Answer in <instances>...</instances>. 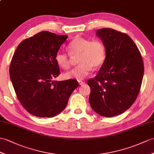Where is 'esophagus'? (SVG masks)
Instances as JSON below:
<instances>
[{"label":"esophagus","instance_id":"esophagus-1","mask_svg":"<svg viewBox=\"0 0 154 154\" xmlns=\"http://www.w3.org/2000/svg\"><path fill=\"white\" fill-rule=\"evenodd\" d=\"M78 82H79V84L80 85H82L85 83V82L83 81H78Z\"/></svg>","mask_w":154,"mask_h":154}]
</instances>
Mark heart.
<instances>
[{
	"instance_id": "b5f03b06",
	"label": "heart",
	"mask_w": 154,
	"mask_h": 154,
	"mask_svg": "<svg viewBox=\"0 0 154 154\" xmlns=\"http://www.w3.org/2000/svg\"><path fill=\"white\" fill-rule=\"evenodd\" d=\"M71 55H78L79 64L73 69L65 73L63 77L66 79H74L83 80L90 74L93 67L101 66L106 57L105 46L99 40L91 41L82 37H76L71 41L67 47ZM55 60L62 69H67L70 66L69 57L66 54L58 52Z\"/></svg>"
}]
</instances>
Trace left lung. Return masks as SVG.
Wrapping results in <instances>:
<instances>
[{"mask_svg":"<svg viewBox=\"0 0 154 154\" xmlns=\"http://www.w3.org/2000/svg\"><path fill=\"white\" fill-rule=\"evenodd\" d=\"M106 49V58L98 75L87 81L91 88L89 103L103 117L123 113L133 105L140 91L144 64L132 38L115 29L96 31Z\"/></svg>","mask_w":154,"mask_h":154,"instance_id":"obj_1","label":"left lung"}]
</instances>
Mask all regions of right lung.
<instances>
[{
  "label": "right lung",
  "mask_w": 154,
  "mask_h": 154,
  "mask_svg": "<svg viewBox=\"0 0 154 154\" xmlns=\"http://www.w3.org/2000/svg\"><path fill=\"white\" fill-rule=\"evenodd\" d=\"M68 36L41 31L17 46L10 77L21 104L38 117H52L65 109L77 81H53L60 74L55 56Z\"/></svg>",
  "instance_id": "add662e5"
}]
</instances>
